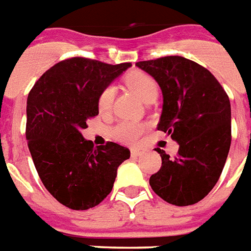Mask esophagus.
<instances>
[{"mask_svg":"<svg viewBox=\"0 0 251 251\" xmlns=\"http://www.w3.org/2000/svg\"><path fill=\"white\" fill-rule=\"evenodd\" d=\"M146 149L144 148H133L132 150H130V155L132 156H141V155L146 154Z\"/></svg>","mask_w":251,"mask_h":251,"instance_id":"esophagus-1","label":"esophagus"}]
</instances>
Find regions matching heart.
I'll use <instances>...</instances> for the list:
<instances>
[{"label": "heart", "mask_w": 251, "mask_h": 251, "mask_svg": "<svg viewBox=\"0 0 251 251\" xmlns=\"http://www.w3.org/2000/svg\"><path fill=\"white\" fill-rule=\"evenodd\" d=\"M128 86L137 93L142 101L150 100L151 97L158 96V84L152 76L142 72H132L126 78ZM115 90L113 86L105 87L99 95L97 99V107L101 113L110 110L113 105ZM146 126L140 122H121L111 129V136L117 141L124 144H133L144 134Z\"/></svg>", "instance_id": "heart-1"}]
</instances>
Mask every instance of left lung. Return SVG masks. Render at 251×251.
<instances>
[{"instance_id": "left-lung-1", "label": "left lung", "mask_w": 251, "mask_h": 251, "mask_svg": "<svg viewBox=\"0 0 251 251\" xmlns=\"http://www.w3.org/2000/svg\"><path fill=\"white\" fill-rule=\"evenodd\" d=\"M150 74L163 92L158 129L178 145V155L161 156V167L150 186L169 204L199 202L218 182L231 146V103L208 69L182 56L136 63Z\"/></svg>"}]
</instances>
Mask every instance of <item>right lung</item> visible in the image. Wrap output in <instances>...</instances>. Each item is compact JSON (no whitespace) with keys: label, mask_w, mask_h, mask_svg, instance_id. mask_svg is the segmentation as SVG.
I'll list each match as a JSON object with an SVG mask.
<instances>
[{"label":"right lung","mask_w":251,"mask_h":251,"mask_svg":"<svg viewBox=\"0 0 251 251\" xmlns=\"http://www.w3.org/2000/svg\"><path fill=\"white\" fill-rule=\"evenodd\" d=\"M130 65L72 57L50 68L29 92V151L47 191L66 208L100 204L113 190L118 167L129 159V150L115 142L93 148L80 129L99 114L101 91Z\"/></svg>","instance_id":"right-lung-1"}]
</instances>
